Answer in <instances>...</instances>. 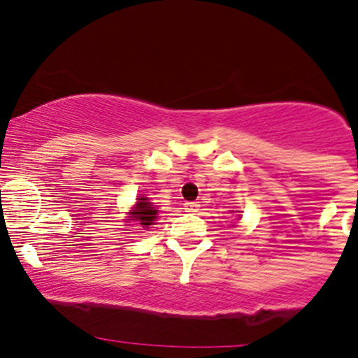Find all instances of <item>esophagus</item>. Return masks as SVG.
Listing matches in <instances>:
<instances>
[{
    "instance_id": "esophagus-1",
    "label": "esophagus",
    "mask_w": 358,
    "mask_h": 358,
    "mask_svg": "<svg viewBox=\"0 0 358 358\" xmlns=\"http://www.w3.org/2000/svg\"><path fill=\"white\" fill-rule=\"evenodd\" d=\"M199 207H200L199 202H186L185 203L186 213H196V210H199Z\"/></svg>"
}]
</instances>
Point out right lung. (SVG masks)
<instances>
[{"label": "right lung", "instance_id": "obj_1", "mask_svg": "<svg viewBox=\"0 0 358 358\" xmlns=\"http://www.w3.org/2000/svg\"><path fill=\"white\" fill-rule=\"evenodd\" d=\"M137 200L138 202L135 203L130 213V221H135V223H138V227H142V230H145L158 220V209L149 202L148 196H141Z\"/></svg>", "mask_w": 358, "mask_h": 358}]
</instances>
